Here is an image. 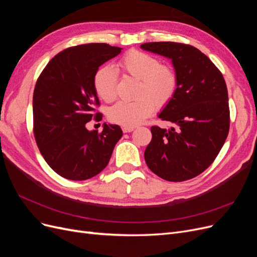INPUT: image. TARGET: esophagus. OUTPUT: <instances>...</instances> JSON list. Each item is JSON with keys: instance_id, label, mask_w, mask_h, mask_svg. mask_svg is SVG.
I'll return each instance as SVG.
<instances>
[{"instance_id": "34e87169", "label": "esophagus", "mask_w": 257, "mask_h": 257, "mask_svg": "<svg viewBox=\"0 0 257 257\" xmlns=\"http://www.w3.org/2000/svg\"><path fill=\"white\" fill-rule=\"evenodd\" d=\"M122 131H123V133H131V132L134 131V127H126V126H124V127L122 128Z\"/></svg>"}]
</instances>
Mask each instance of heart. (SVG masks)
Here are the masks:
<instances>
[{"mask_svg":"<svg viewBox=\"0 0 257 257\" xmlns=\"http://www.w3.org/2000/svg\"><path fill=\"white\" fill-rule=\"evenodd\" d=\"M120 71L139 80L134 102H119L108 111V119L122 126L134 127L142 124L154 112L162 109L175 97L179 77L176 69L149 53L131 50L119 61ZM118 78L111 67H100L94 75V89L99 98L111 102L116 96Z\"/></svg>","mask_w":257,"mask_h":257,"instance_id":"1","label":"heart"}]
</instances>
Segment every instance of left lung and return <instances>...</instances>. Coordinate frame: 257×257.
Returning <instances> with one entry per match:
<instances>
[{
    "mask_svg": "<svg viewBox=\"0 0 257 257\" xmlns=\"http://www.w3.org/2000/svg\"><path fill=\"white\" fill-rule=\"evenodd\" d=\"M141 48L172 60L179 77L175 97L159 114L178 127H151L146 163L164 180H189L212 164L227 138L226 83L211 60L191 45L155 42L143 44Z\"/></svg>",
    "mask_w": 257,
    "mask_h": 257,
    "instance_id": "8db88e82",
    "label": "left lung"
}]
</instances>
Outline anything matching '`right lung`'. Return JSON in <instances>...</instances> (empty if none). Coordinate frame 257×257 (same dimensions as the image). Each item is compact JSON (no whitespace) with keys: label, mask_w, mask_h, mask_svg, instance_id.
<instances>
[{"label":"right lung","mask_w":257,"mask_h":257,"mask_svg":"<svg viewBox=\"0 0 257 257\" xmlns=\"http://www.w3.org/2000/svg\"><path fill=\"white\" fill-rule=\"evenodd\" d=\"M122 48L85 44L54 56L38 77L33 94L35 141L47 164L69 180H87L108 165L123 133L119 125L104 123L102 133L85 127L99 100L94 75Z\"/></svg>","instance_id":"obj_1"}]
</instances>
